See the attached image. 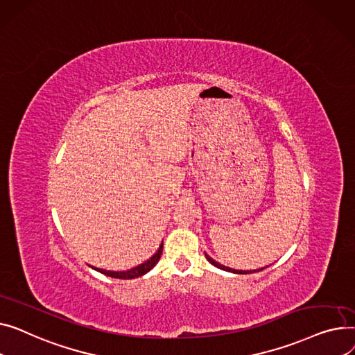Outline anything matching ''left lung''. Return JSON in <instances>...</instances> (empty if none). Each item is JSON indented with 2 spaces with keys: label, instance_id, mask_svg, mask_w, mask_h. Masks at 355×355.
<instances>
[{
  "label": "left lung",
  "instance_id": "8db88e82",
  "mask_svg": "<svg viewBox=\"0 0 355 355\" xmlns=\"http://www.w3.org/2000/svg\"><path fill=\"white\" fill-rule=\"evenodd\" d=\"M205 257H206V259L209 261L214 266H216V268H219V269H223V270H227V272H234V274H249V272H259V270H263L265 268H259V269H254V270H238V269H232V268H227V266H225V265H220L219 262H216L215 259H212L209 255L207 254H205Z\"/></svg>",
  "mask_w": 355,
  "mask_h": 355
}]
</instances>
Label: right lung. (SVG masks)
<instances>
[{
    "instance_id": "1",
    "label": "right lung",
    "mask_w": 355,
    "mask_h": 355,
    "mask_svg": "<svg viewBox=\"0 0 355 355\" xmlns=\"http://www.w3.org/2000/svg\"><path fill=\"white\" fill-rule=\"evenodd\" d=\"M162 251H163V243L159 246L157 252L149 259L143 263H140L139 266L136 268H132L129 270H120V272H116V270H104V269H100V268H94L96 270H98V272L107 275V277H112V278H119V279H133V278H139L141 275H144L146 272H149V270L159 262L160 257H162Z\"/></svg>"
}]
</instances>
